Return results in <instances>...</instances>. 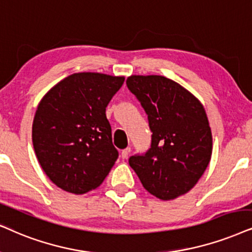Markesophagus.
Listing matches in <instances>:
<instances>
[{
    "instance_id": "1",
    "label": "esophagus",
    "mask_w": 252,
    "mask_h": 252,
    "mask_svg": "<svg viewBox=\"0 0 252 252\" xmlns=\"http://www.w3.org/2000/svg\"><path fill=\"white\" fill-rule=\"evenodd\" d=\"M130 151H131V149H130V148H126V149L122 150V152H121V157H122L123 159L128 158V156H129V154H130Z\"/></svg>"
}]
</instances>
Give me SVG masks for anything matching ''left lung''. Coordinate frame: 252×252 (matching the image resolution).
<instances>
[{
  "mask_svg": "<svg viewBox=\"0 0 252 252\" xmlns=\"http://www.w3.org/2000/svg\"><path fill=\"white\" fill-rule=\"evenodd\" d=\"M129 91L142 104L151 148L129 158L144 189L172 200L195 186L212 157V130L205 108L178 82L161 75H131Z\"/></svg>",
  "mask_w": 252,
  "mask_h": 252,
  "instance_id": "left-lung-1",
  "label": "left lung"
}]
</instances>
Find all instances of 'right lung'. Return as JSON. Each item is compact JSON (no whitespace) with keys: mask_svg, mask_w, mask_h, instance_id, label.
<instances>
[{"mask_svg":"<svg viewBox=\"0 0 252 252\" xmlns=\"http://www.w3.org/2000/svg\"><path fill=\"white\" fill-rule=\"evenodd\" d=\"M123 82L124 76L74 73L40 100L32 124L33 149L59 189L87 193L100 186L114 166L119 152L106 108Z\"/></svg>","mask_w":252,"mask_h":252,"instance_id":"obj_1","label":"right lung"}]
</instances>
